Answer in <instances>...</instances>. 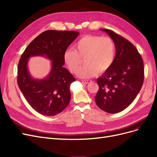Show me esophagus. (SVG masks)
Here are the masks:
<instances>
[{"label":"esophagus","mask_w":157,"mask_h":157,"mask_svg":"<svg viewBox=\"0 0 157 157\" xmlns=\"http://www.w3.org/2000/svg\"><path fill=\"white\" fill-rule=\"evenodd\" d=\"M82 82H84V83H85V84H88V83H90V82H91L92 80H82Z\"/></svg>","instance_id":"34e87169"}]
</instances>
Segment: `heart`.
<instances>
[{
  "label": "heart",
  "instance_id": "1",
  "mask_svg": "<svg viewBox=\"0 0 157 157\" xmlns=\"http://www.w3.org/2000/svg\"><path fill=\"white\" fill-rule=\"evenodd\" d=\"M115 58V46L109 37L86 35L75 44V49H68L63 54V60L71 72L75 73L85 59L87 65L77 71L82 78H91L98 72L103 73L111 67Z\"/></svg>",
  "mask_w": 157,
  "mask_h": 157
}]
</instances>
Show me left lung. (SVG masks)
<instances>
[{
	"label": "left lung",
	"instance_id": "left-lung-1",
	"mask_svg": "<svg viewBox=\"0 0 157 157\" xmlns=\"http://www.w3.org/2000/svg\"><path fill=\"white\" fill-rule=\"evenodd\" d=\"M100 30L111 36L116 55L111 67L97 79L95 101L101 110L117 113L129 106L140 92L144 80V61L130 41L111 30Z\"/></svg>",
	"mask_w": 157,
	"mask_h": 157
}]
</instances>
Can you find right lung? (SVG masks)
I'll list each match as a JSON object with an SVG mask.
<instances>
[{
    "label": "right lung",
    "instance_id": "add662e5",
    "mask_svg": "<svg viewBox=\"0 0 157 157\" xmlns=\"http://www.w3.org/2000/svg\"><path fill=\"white\" fill-rule=\"evenodd\" d=\"M79 33L48 30L36 36L23 52L19 61L17 84L33 109L44 116L62 112L71 99L70 86L75 78L63 67V54ZM42 56L50 60L51 69L42 79L33 78L28 69L31 56Z\"/></svg>",
    "mask_w": 157,
    "mask_h": 157
}]
</instances>
